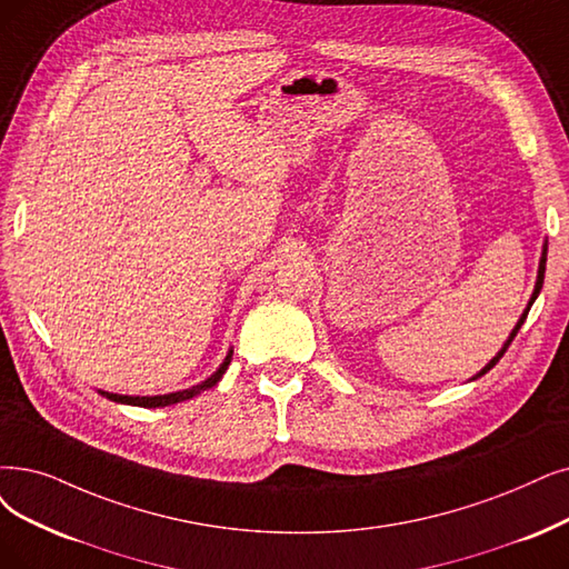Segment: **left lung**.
I'll return each mask as SVG.
<instances>
[{
    "instance_id": "left-lung-1",
    "label": "left lung",
    "mask_w": 569,
    "mask_h": 569,
    "mask_svg": "<svg viewBox=\"0 0 569 569\" xmlns=\"http://www.w3.org/2000/svg\"><path fill=\"white\" fill-rule=\"evenodd\" d=\"M547 252H549V240H543V247H541V257H539V268H537V282H535V291H532V297H530V301H528V306H526V310H522V315H520V320L516 322V327L511 329V333H509V338L505 340V346H502V350H499L488 363H486V367L479 371V373H476V376H471L469 380H476V378H481V376H486L492 367H495V363L499 361V359H502L505 357V352L509 350V346H511V340L516 338V333H518V329L522 327V322H526V317H528V312H530V308H532V303L537 301V297H539V291H541V284H543V270H547Z\"/></svg>"
}]
</instances>
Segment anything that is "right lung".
I'll return each instance as SVG.
<instances>
[{"label":"right lung","instance_id":"obj_1","mask_svg":"<svg viewBox=\"0 0 569 569\" xmlns=\"http://www.w3.org/2000/svg\"><path fill=\"white\" fill-rule=\"evenodd\" d=\"M231 357H233V350L226 352L223 361L219 363V369L208 376L206 380H200L198 385H193V388H187V390H179V392H170V395H156V397H130V395H113V392H104V390H98L102 397H107L109 401H117V403H128V406H142V408H163V406H172V403H179V401H187V399H193L198 397L200 392H206L210 388H214V385L223 378L226 369H229L231 363Z\"/></svg>","mask_w":569,"mask_h":569}]
</instances>
